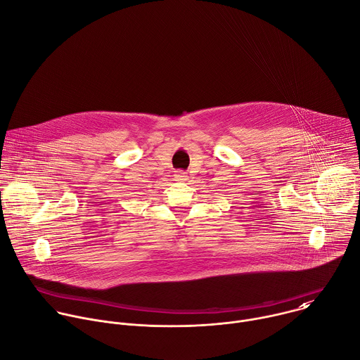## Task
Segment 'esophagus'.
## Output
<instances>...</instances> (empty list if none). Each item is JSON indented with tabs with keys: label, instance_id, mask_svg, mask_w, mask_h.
Wrapping results in <instances>:
<instances>
[{
	"label": "esophagus",
	"instance_id": "esophagus-1",
	"mask_svg": "<svg viewBox=\"0 0 360 360\" xmlns=\"http://www.w3.org/2000/svg\"><path fill=\"white\" fill-rule=\"evenodd\" d=\"M174 178H175V181H186L188 179V175H186V172H184V171H176L175 172V175H174Z\"/></svg>",
	"mask_w": 360,
	"mask_h": 360
}]
</instances>
